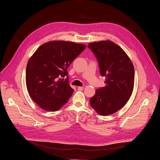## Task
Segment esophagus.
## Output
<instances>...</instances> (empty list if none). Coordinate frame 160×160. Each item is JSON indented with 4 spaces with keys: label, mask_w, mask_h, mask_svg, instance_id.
I'll use <instances>...</instances> for the list:
<instances>
[{
    "label": "esophagus",
    "mask_w": 160,
    "mask_h": 160,
    "mask_svg": "<svg viewBox=\"0 0 160 160\" xmlns=\"http://www.w3.org/2000/svg\"><path fill=\"white\" fill-rule=\"evenodd\" d=\"M83 87H78V90L82 91V90H83Z\"/></svg>",
    "instance_id": "obj_1"
}]
</instances>
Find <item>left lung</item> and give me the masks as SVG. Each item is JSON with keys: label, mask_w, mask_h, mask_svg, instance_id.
I'll use <instances>...</instances> for the list:
<instances>
[{"label": "left lung", "mask_w": 160, "mask_h": 160, "mask_svg": "<svg viewBox=\"0 0 160 160\" xmlns=\"http://www.w3.org/2000/svg\"><path fill=\"white\" fill-rule=\"evenodd\" d=\"M96 56L106 85L99 87L89 100L100 115H111L122 108L132 95L134 68L125 51L111 41L90 43L87 46Z\"/></svg>", "instance_id": "1"}]
</instances>
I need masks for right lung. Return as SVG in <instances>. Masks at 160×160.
Wrapping results in <instances>:
<instances>
[{
  "instance_id": "1",
  "label": "right lung",
  "mask_w": 160,
  "mask_h": 160,
  "mask_svg": "<svg viewBox=\"0 0 160 160\" xmlns=\"http://www.w3.org/2000/svg\"><path fill=\"white\" fill-rule=\"evenodd\" d=\"M85 48L83 44L71 42L52 41L40 45L29 59L27 88L40 108L56 111L68 102L74 90L69 84L67 69Z\"/></svg>"
}]
</instances>
